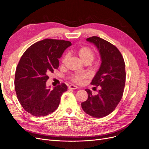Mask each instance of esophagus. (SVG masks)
<instances>
[{
  "mask_svg": "<svg viewBox=\"0 0 149 149\" xmlns=\"http://www.w3.org/2000/svg\"><path fill=\"white\" fill-rule=\"evenodd\" d=\"M68 88L70 89H78V86H76L73 85V84H71V85L69 86Z\"/></svg>",
  "mask_w": 149,
  "mask_h": 149,
  "instance_id": "esophagus-1",
  "label": "esophagus"
}]
</instances>
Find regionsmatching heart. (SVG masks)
Returning a JSON list of instances; mask_svg holds the SVG:
<instances>
[{"label": "heart", "instance_id": "1", "mask_svg": "<svg viewBox=\"0 0 149 149\" xmlns=\"http://www.w3.org/2000/svg\"><path fill=\"white\" fill-rule=\"evenodd\" d=\"M78 55L80 59L84 63H91L93 61L95 58V54L92 49L87 47H83L80 48L78 50ZM68 58V55H65L62 59V63H65ZM87 75L82 73V74H74L72 75L70 77V79L76 83L80 84L81 83L83 80L86 78Z\"/></svg>", "mask_w": 149, "mask_h": 149}]
</instances>
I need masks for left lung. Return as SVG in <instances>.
Instances as JSON below:
<instances>
[{"instance_id": "left-lung-1", "label": "left lung", "mask_w": 149, "mask_h": 149, "mask_svg": "<svg viewBox=\"0 0 149 149\" xmlns=\"http://www.w3.org/2000/svg\"><path fill=\"white\" fill-rule=\"evenodd\" d=\"M86 40L97 47L101 56L100 68L91 83L100 86V89L93 96L89 89H86L88 98L81 103V107L88 115L101 118L111 114L123 97L126 76L125 63L119 49L106 40L95 36Z\"/></svg>"}]
</instances>
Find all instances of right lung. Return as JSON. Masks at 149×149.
<instances>
[{"label":"right lung","instance_id":"right-lung-1","mask_svg":"<svg viewBox=\"0 0 149 149\" xmlns=\"http://www.w3.org/2000/svg\"><path fill=\"white\" fill-rule=\"evenodd\" d=\"M71 45L69 41L47 38L31 45L21 57L15 71V89L20 104L32 116H47L59 106L67 86L62 83L51 89L46 82L48 74L58 68V59Z\"/></svg>","mask_w":149,"mask_h":149}]
</instances>
